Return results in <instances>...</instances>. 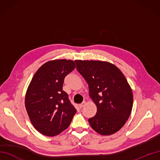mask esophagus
Listing matches in <instances>:
<instances>
[{"label":"esophagus","instance_id":"1","mask_svg":"<svg viewBox=\"0 0 160 160\" xmlns=\"http://www.w3.org/2000/svg\"><path fill=\"white\" fill-rule=\"evenodd\" d=\"M85 104H86L85 102H83L82 103H81V104H79V107L80 108H82L83 107H84V105H85Z\"/></svg>","mask_w":160,"mask_h":160}]
</instances>
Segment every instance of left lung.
Here are the masks:
<instances>
[{
    "instance_id": "obj_1",
    "label": "left lung",
    "mask_w": 160,
    "mask_h": 160,
    "mask_svg": "<svg viewBox=\"0 0 160 160\" xmlns=\"http://www.w3.org/2000/svg\"><path fill=\"white\" fill-rule=\"evenodd\" d=\"M76 69L89 85V96L97 107L89 122L95 131L109 135L118 131L130 115L133 96L121 71L99 60H75Z\"/></svg>"
}]
</instances>
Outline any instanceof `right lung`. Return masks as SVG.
<instances>
[{"label": "right lung", "mask_w": 160, "mask_h": 160, "mask_svg": "<svg viewBox=\"0 0 160 160\" xmlns=\"http://www.w3.org/2000/svg\"><path fill=\"white\" fill-rule=\"evenodd\" d=\"M76 65L71 60L49 61L40 67L27 90L25 108L37 131L49 137L65 130L76 113L62 90L64 78Z\"/></svg>", "instance_id": "1"}]
</instances>
